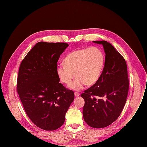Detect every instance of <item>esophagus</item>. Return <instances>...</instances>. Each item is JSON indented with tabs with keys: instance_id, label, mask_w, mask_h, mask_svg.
I'll return each mask as SVG.
<instances>
[{
	"instance_id": "1",
	"label": "esophagus",
	"mask_w": 147,
	"mask_h": 147,
	"mask_svg": "<svg viewBox=\"0 0 147 147\" xmlns=\"http://www.w3.org/2000/svg\"><path fill=\"white\" fill-rule=\"evenodd\" d=\"M74 94H75V96H80V94L78 93V92H75Z\"/></svg>"
}]
</instances>
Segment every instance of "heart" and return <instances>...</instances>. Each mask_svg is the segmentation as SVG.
<instances>
[{"label": "heart", "mask_w": 147, "mask_h": 147, "mask_svg": "<svg viewBox=\"0 0 147 147\" xmlns=\"http://www.w3.org/2000/svg\"><path fill=\"white\" fill-rule=\"evenodd\" d=\"M65 64H58L56 74L64 84L74 90L80 91L85 86H92L98 80L105 64L102 51L96 47L80 49L72 51L64 59Z\"/></svg>", "instance_id": "b5f03b06"}]
</instances>
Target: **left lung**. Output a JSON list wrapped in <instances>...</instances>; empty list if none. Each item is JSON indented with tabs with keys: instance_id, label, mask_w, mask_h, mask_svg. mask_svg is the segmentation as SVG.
Segmentation results:
<instances>
[{
	"instance_id": "8db88e82",
	"label": "left lung",
	"mask_w": 147,
	"mask_h": 147,
	"mask_svg": "<svg viewBox=\"0 0 147 147\" xmlns=\"http://www.w3.org/2000/svg\"><path fill=\"white\" fill-rule=\"evenodd\" d=\"M93 42L103 47L105 66L96 83L81 95L85 101L83 115L91 127L103 128L121 114L126 101L129 79L125 60L114 47L106 41Z\"/></svg>"
}]
</instances>
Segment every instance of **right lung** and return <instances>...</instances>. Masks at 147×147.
Here are the masks:
<instances>
[{
    "label": "right lung",
    "instance_id": "1",
    "mask_svg": "<svg viewBox=\"0 0 147 147\" xmlns=\"http://www.w3.org/2000/svg\"><path fill=\"white\" fill-rule=\"evenodd\" d=\"M69 46L64 42H39L24 59L19 69L17 91L25 111L38 127L54 130L64 123L74 100L56 74L60 55Z\"/></svg>",
    "mask_w": 147,
    "mask_h": 147
}]
</instances>
